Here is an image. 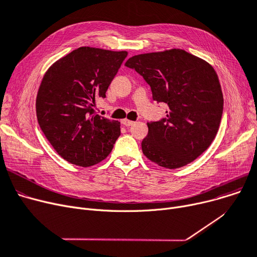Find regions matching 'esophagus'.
Instances as JSON below:
<instances>
[{
    "instance_id": "1",
    "label": "esophagus",
    "mask_w": 257,
    "mask_h": 257,
    "mask_svg": "<svg viewBox=\"0 0 257 257\" xmlns=\"http://www.w3.org/2000/svg\"><path fill=\"white\" fill-rule=\"evenodd\" d=\"M121 124L125 125L126 127H130V126H132V125L134 124V121H133V120H130V119H127V118H125V119L121 120Z\"/></svg>"
}]
</instances>
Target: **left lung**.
<instances>
[{"mask_svg":"<svg viewBox=\"0 0 257 257\" xmlns=\"http://www.w3.org/2000/svg\"><path fill=\"white\" fill-rule=\"evenodd\" d=\"M125 65L150 85L152 97L166 103L167 117L147 123L144 155L167 169H178L199 157L217 136L223 93L213 67L184 50L140 54Z\"/></svg>","mask_w":257,"mask_h":257,"instance_id":"left-lung-1","label":"left lung"}]
</instances>
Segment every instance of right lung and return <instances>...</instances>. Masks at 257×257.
I'll use <instances>...</instances> for the list:
<instances>
[{
    "mask_svg": "<svg viewBox=\"0 0 257 257\" xmlns=\"http://www.w3.org/2000/svg\"><path fill=\"white\" fill-rule=\"evenodd\" d=\"M126 51L81 47L53 63L36 97L40 129L55 151L80 167L97 165L110 154L119 121L96 113V101L127 57Z\"/></svg>",
    "mask_w": 257,
    "mask_h": 257,
    "instance_id": "1",
    "label": "right lung"
}]
</instances>
